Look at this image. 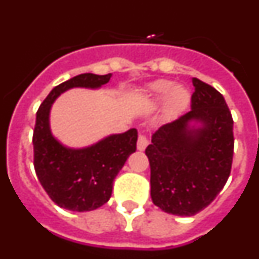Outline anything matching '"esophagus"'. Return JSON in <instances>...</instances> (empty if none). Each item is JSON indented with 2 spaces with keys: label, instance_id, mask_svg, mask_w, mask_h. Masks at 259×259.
I'll return each mask as SVG.
<instances>
[{
  "label": "esophagus",
  "instance_id": "1",
  "mask_svg": "<svg viewBox=\"0 0 259 259\" xmlns=\"http://www.w3.org/2000/svg\"><path fill=\"white\" fill-rule=\"evenodd\" d=\"M148 146V139H146L145 135H139V139H137V149L143 152L146 149Z\"/></svg>",
  "mask_w": 259,
  "mask_h": 259
}]
</instances>
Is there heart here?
I'll return each mask as SVG.
<instances>
[{
	"instance_id": "obj_1",
	"label": "heart",
	"mask_w": 259,
	"mask_h": 259,
	"mask_svg": "<svg viewBox=\"0 0 259 259\" xmlns=\"http://www.w3.org/2000/svg\"><path fill=\"white\" fill-rule=\"evenodd\" d=\"M166 100V110L170 115H176L187 109L191 95L184 87L175 85L167 80H157L150 84L148 91V104L152 109Z\"/></svg>"
}]
</instances>
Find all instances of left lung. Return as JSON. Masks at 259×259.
I'll list each match as a JSON object with an SVG mask.
<instances>
[{
    "mask_svg": "<svg viewBox=\"0 0 259 259\" xmlns=\"http://www.w3.org/2000/svg\"><path fill=\"white\" fill-rule=\"evenodd\" d=\"M192 110L158 128L145 150L150 196L164 212L191 217L227 183L233 157V120L224 97L193 77Z\"/></svg>",
    "mask_w": 259,
    "mask_h": 259,
    "instance_id": "obj_1",
    "label": "left lung"
}]
</instances>
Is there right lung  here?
<instances>
[{"label": "right lung", "instance_id": "add662e5", "mask_svg": "<svg viewBox=\"0 0 259 259\" xmlns=\"http://www.w3.org/2000/svg\"><path fill=\"white\" fill-rule=\"evenodd\" d=\"M111 74H81L59 84L48 95L36 114L33 164L42 188L62 209L91 211L111 197L113 183L132 153L136 152L137 130L104 137L84 148H68L50 130V110L57 98L72 88L100 89Z\"/></svg>", "mask_w": 259, "mask_h": 259}]
</instances>
